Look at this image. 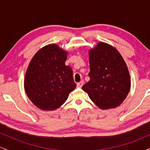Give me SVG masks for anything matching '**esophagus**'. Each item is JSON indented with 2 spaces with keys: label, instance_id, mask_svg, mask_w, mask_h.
I'll list each match as a JSON object with an SVG mask.
<instances>
[{
  "label": "esophagus",
  "instance_id": "1",
  "mask_svg": "<svg viewBox=\"0 0 150 150\" xmlns=\"http://www.w3.org/2000/svg\"><path fill=\"white\" fill-rule=\"evenodd\" d=\"M83 84H84V82H82V81H81V82H78V83L77 84V87H82V85H83Z\"/></svg>",
  "mask_w": 150,
  "mask_h": 150
}]
</instances>
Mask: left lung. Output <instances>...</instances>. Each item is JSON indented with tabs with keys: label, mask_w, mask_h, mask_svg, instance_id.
<instances>
[{
	"label": "left lung",
	"mask_w": 150,
	"mask_h": 150,
	"mask_svg": "<svg viewBox=\"0 0 150 150\" xmlns=\"http://www.w3.org/2000/svg\"><path fill=\"white\" fill-rule=\"evenodd\" d=\"M90 80L82 89L101 109L116 108L122 104L130 88V77L124 60L109 44L99 42L90 50Z\"/></svg>",
	"instance_id": "8db88e82"
}]
</instances>
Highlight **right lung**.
Masks as SVG:
<instances>
[{"label":"right lung","mask_w":150,"mask_h":150,"mask_svg":"<svg viewBox=\"0 0 150 150\" xmlns=\"http://www.w3.org/2000/svg\"><path fill=\"white\" fill-rule=\"evenodd\" d=\"M67 53L56 44L44 46L34 55L25 79V89L38 108L53 111L59 108L76 87L73 70L65 65Z\"/></svg>","instance_id":"1"}]
</instances>
